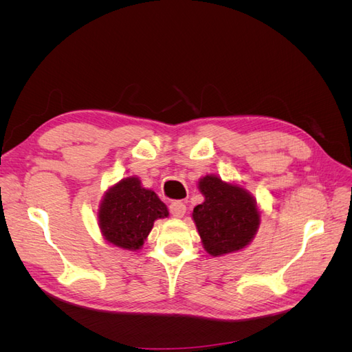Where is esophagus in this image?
<instances>
[{"instance_id":"34e87169","label":"esophagus","mask_w":352,"mask_h":352,"mask_svg":"<svg viewBox=\"0 0 352 352\" xmlns=\"http://www.w3.org/2000/svg\"><path fill=\"white\" fill-rule=\"evenodd\" d=\"M170 212H172L173 217L182 219L185 216V212H186V206L184 204V202L175 201V202H172V204H170Z\"/></svg>"}]
</instances>
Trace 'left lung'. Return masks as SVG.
<instances>
[{
  "label": "left lung",
  "instance_id": "obj_1",
  "mask_svg": "<svg viewBox=\"0 0 352 352\" xmlns=\"http://www.w3.org/2000/svg\"><path fill=\"white\" fill-rule=\"evenodd\" d=\"M204 201L192 211L201 243L211 257L235 254L252 242L261 223L257 199L243 185L206 175L198 180Z\"/></svg>",
  "mask_w": 352,
  "mask_h": 352
}]
</instances>
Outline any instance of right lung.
I'll return each instance as SVG.
<instances>
[{
  "label": "right lung",
  "mask_w": 352,
  "mask_h": 352,
  "mask_svg": "<svg viewBox=\"0 0 352 352\" xmlns=\"http://www.w3.org/2000/svg\"><path fill=\"white\" fill-rule=\"evenodd\" d=\"M168 217V208L140 177H123L105 190L97 210L104 241L117 248L140 251L158 219Z\"/></svg>",
  "instance_id": "obj_1"
}]
</instances>
